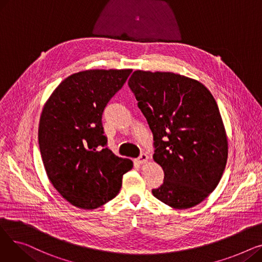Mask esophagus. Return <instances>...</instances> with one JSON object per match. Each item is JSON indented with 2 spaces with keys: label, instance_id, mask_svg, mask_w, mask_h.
Here are the masks:
<instances>
[{
  "label": "esophagus",
  "instance_id": "1",
  "mask_svg": "<svg viewBox=\"0 0 262 262\" xmlns=\"http://www.w3.org/2000/svg\"><path fill=\"white\" fill-rule=\"evenodd\" d=\"M147 161H148V156L146 154H141L140 157L137 159V162L140 164H145Z\"/></svg>",
  "mask_w": 262,
  "mask_h": 262
}]
</instances>
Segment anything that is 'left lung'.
<instances>
[{"label":"left lung","mask_w":262,"mask_h":262,"mask_svg":"<svg viewBox=\"0 0 262 262\" xmlns=\"http://www.w3.org/2000/svg\"><path fill=\"white\" fill-rule=\"evenodd\" d=\"M154 136L164 172L153 195L174 209L202 203L221 181L228 141L216 102L202 82L172 72L135 71L128 79Z\"/></svg>","instance_id":"1"}]
</instances>
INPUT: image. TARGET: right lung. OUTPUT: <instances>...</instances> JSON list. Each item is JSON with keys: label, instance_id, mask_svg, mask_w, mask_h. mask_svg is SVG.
Returning a JSON list of instances; mask_svg holds the SVG:
<instances>
[{"label": "right lung", "instance_id": "add662e5", "mask_svg": "<svg viewBox=\"0 0 262 262\" xmlns=\"http://www.w3.org/2000/svg\"><path fill=\"white\" fill-rule=\"evenodd\" d=\"M132 69L86 70L63 79L46 102L38 140L50 182L71 205L95 209L119 193L133 161L106 147L102 115Z\"/></svg>", "mask_w": 262, "mask_h": 262}]
</instances>
